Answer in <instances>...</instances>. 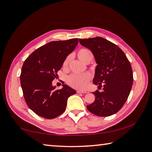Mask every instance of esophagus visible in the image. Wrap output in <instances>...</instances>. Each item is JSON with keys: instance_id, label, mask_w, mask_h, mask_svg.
I'll return each mask as SVG.
<instances>
[{"instance_id": "obj_1", "label": "esophagus", "mask_w": 152, "mask_h": 152, "mask_svg": "<svg viewBox=\"0 0 152 152\" xmlns=\"http://www.w3.org/2000/svg\"><path fill=\"white\" fill-rule=\"evenodd\" d=\"M88 92H87L86 91H80V90H78L77 91V93H87Z\"/></svg>"}]
</instances>
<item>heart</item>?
Here are the masks:
<instances>
[{
  "instance_id": "b5f03b06",
  "label": "heart",
  "mask_w": 152,
  "mask_h": 152,
  "mask_svg": "<svg viewBox=\"0 0 152 152\" xmlns=\"http://www.w3.org/2000/svg\"><path fill=\"white\" fill-rule=\"evenodd\" d=\"M77 57L83 63H87L91 62L93 59V53L91 51L86 48H82L77 51ZM70 62V57L68 56L64 59L63 63V67L66 69ZM91 80V76L88 74H71L67 78L66 82L72 88L83 90L88 87L89 82Z\"/></svg>"
}]
</instances>
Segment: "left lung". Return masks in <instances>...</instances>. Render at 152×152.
<instances>
[{
	"mask_svg": "<svg viewBox=\"0 0 152 152\" xmlns=\"http://www.w3.org/2000/svg\"><path fill=\"white\" fill-rule=\"evenodd\" d=\"M80 43L91 51L97 65L93 83L103 91L93 92L95 101L87 106L88 110L101 117L117 113L130 94L133 82L131 65L117 45L102 37L80 39Z\"/></svg>",
	"mask_w": 152,
	"mask_h": 152,
	"instance_id": "obj_1",
	"label": "left lung"
}]
</instances>
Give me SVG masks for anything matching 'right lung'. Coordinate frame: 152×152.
I'll use <instances>...</instances> for the list:
<instances>
[{
	"label": "right lung",
	"mask_w": 152,
	"mask_h": 152,
	"mask_svg": "<svg viewBox=\"0 0 152 152\" xmlns=\"http://www.w3.org/2000/svg\"><path fill=\"white\" fill-rule=\"evenodd\" d=\"M78 38L53 41L38 48L23 64L21 86L27 106L35 114L53 119L65 111L67 100L76 93L66 84L56 90L52 81L64 59L75 49Z\"/></svg>",
	"instance_id": "obj_1"
}]
</instances>
